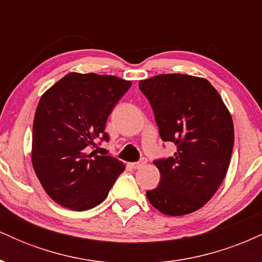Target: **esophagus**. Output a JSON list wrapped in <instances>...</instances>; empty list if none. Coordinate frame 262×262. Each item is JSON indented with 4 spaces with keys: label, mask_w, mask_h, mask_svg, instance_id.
I'll list each match as a JSON object with an SVG mask.
<instances>
[{
    "label": "esophagus",
    "mask_w": 262,
    "mask_h": 262,
    "mask_svg": "<svg viewBox=\"0 0 262 262\" xmlns=\"http://www.w3.org/2000/svg\"><path fill=\"white\" fill-rule=\"evenodd\" d=\"M146 164V159L145 158H141L139 161H137V162H132V167H133V169H140V167H143L144 165Z\"/></svg>",
    "instance_id": "esophagus-1"
}]
</instances>
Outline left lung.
Wrapping results in <instances>:
<instances>
[{"label":"left lung","instance_id":"8db88e82","mask_svg":"<svg viewBox=\"0 0 262 262\" xmlns=\"http://www.w3.org/2000/svg\"><path fill=\"white\" fill-rule=\"evenodd\" d=\"M149 100L162 141L177 150L154 161L160 183L146 191L149 202L167 215L203 207L223 182L234 148L229 111L209 81L182 74H162L139 81Z\"/></svg>","mask_w":262,"mask_h":262}]
</instances>
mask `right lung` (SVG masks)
Wrapping results in <instances>:
<instances>
[{
	"mask_svg": "<svg viewBox=\"0 0 262 262\" xmlns=\"http://www.w3.org/2000/svg\"><path fill=\"white\" fill-rule=\"evenodd\" d=\"M132 86L113 75H65L41 96L33 122L32 164L49 197L73 210H87L107 197L124 165L89 152L108 141L106 123Z\"/></svg>",
	"mask_w": 262,
	"mask_h": 262,
	"instance_id": "right-lung-1",
	"label": "right lung"
}]
</instances>
